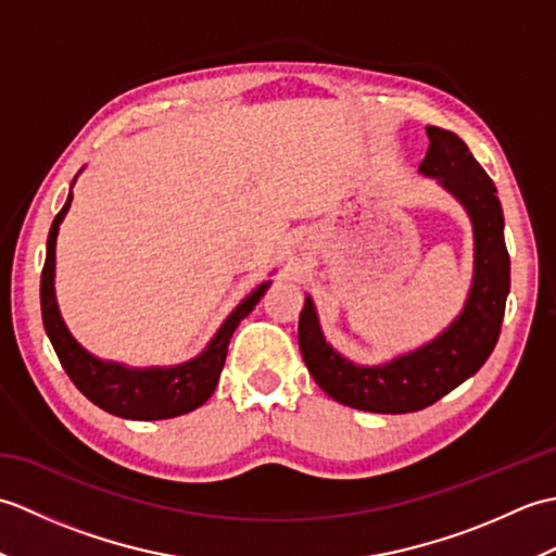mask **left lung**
I'll return each mask as SVG.
<instances>
[{
	"label": "left lung",
	"instance_id": "1",
	"mask_svg": "<svg viewBox=\"0 0 556 556\" xmlns=\"http://www.w3.org/2000/svg\"><path fill=\"white\" fill-rule=\"evenodd\" d=\"M428 138L420 174L440 181L473 224V285L464 311L430 344L384 365H356L339 356L325 341L311 296L299 317V346L313 380L339 404L358 410L413 413L432 406L482 368L502 332L509 253L497 188L456 134L428 126Z\"/></svg>",
	"mask_w": 556,
	"mask_h": 556
}]
</instances>
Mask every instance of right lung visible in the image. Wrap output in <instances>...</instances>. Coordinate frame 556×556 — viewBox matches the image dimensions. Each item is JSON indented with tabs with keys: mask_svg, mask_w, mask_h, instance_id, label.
<instances>
[{
	"mask_svg": "<svg viewBox=\"0 0 556 556\" xmlns=\"http://www.w3.org/2000/svg\"><path fill=\"white\" fill-rule=\"evenodd\" d=\"M68 207L71 193L64 207L59 210V215L52 222L50 236H47V255L40 277V305L45 332L50 337L56 351V358L71 377V382L78 387V392L83 396L90 399L92 404L100 406L102 410L128 420L176 418L198 406H203L219 382L233 329L239 327L243 317L265 296L271 281H263L251 296H245L236 305L233 313L217 329V334L212 337L205 351L193 361L172 365V368H126L122 363L100 361L71 337L56 305L54 248L59 224H62Z\"/></svg>",
	"mask_w": 556,
	"mask_h": 556,
	"instance_id": "obj_1",
	"label": "right lung"
}]
</instances>
